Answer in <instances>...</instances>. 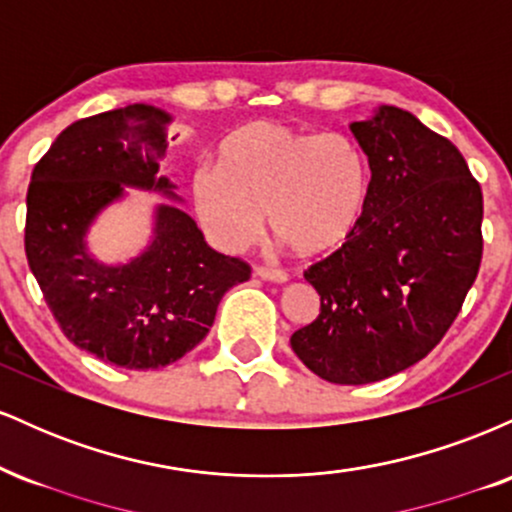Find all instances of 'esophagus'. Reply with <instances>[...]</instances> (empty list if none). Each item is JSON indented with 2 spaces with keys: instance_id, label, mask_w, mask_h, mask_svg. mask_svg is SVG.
Returning a JSON list of instances; mask_svg holds the SVG:
<instances>
[{
  "instance_id": "esophagus-1",
  "label": "esophagus",
  "mask_w": 512,
  "mask_h": 512,
  "mask_svg": "<svg viewBox=\"0 0 512 512\" xmlns=\"http://www.w3.org/2000/svg\"><path fill=\"white\" fill-rule=\"evenodd\" d=\"M255 274L260 276V279L276 281V284H284V281L289 279V274H286L284 269H279V267H262V264H255Z\"/></svg>"
}]
</instances>
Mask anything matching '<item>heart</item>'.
<instances>
[{
  "label": "heart",
  "instance_id": "heart-1",
  "mask_svg": "<svg viewBox=\"0 0 512 512\" xmlns=\"http://www.w3.org/2000/svg\"><path fill=\"white\" fill-rule=\"evenodd\" d=\"M370 166L354 137L252 122L219 151V168L199 166L192 202L207 236L243 250L272 231L301 255H327L354 236L368 204Z\"/></svg>",
  "mask_w": 512,
  "mask_h": 512
}]
</instances>
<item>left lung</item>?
Here are the masks:
<instances>
[{
    "mask_svg": "<svg viewBox=\"0 0 512 512\" xmlns=\"http://www.w3.org/2000/svg\"><path fill=\"white\" fill-rule=\"evenodd\" d=\"M351 132L368 156V204L354 236L305 279L320 313L291 334L327 383L366 385L428 356L479 274L484 197L450 139L383 108Z\"/></svg>",
    "mask_w": 512,
    "mask_h": 512,
    "instance_id": "8db88e82",
    "label": "left lung"
}]
</instances>
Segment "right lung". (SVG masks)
<instances>
[{
    "label": "right lung",
    "mask_w": 512,
    "mask_h": 512,
    "mask_svg": "<svg viewBox=\"0 0 512 512\" xmlns=\"http://www.w3.org/2000/svg\"><path fill=\"white\" fill-rule=\"evenodd\" d=\"M173 115L134 103L84 117L35 163L26 195V257L69 342L113 366L154 370L207 337L223 293L250 279V264L211 250L185 211L161 204L154 240L137 260L105 267L84 236L122 185L173 197L156 178Z\"/></svg>",
    "instance_id": "add662e5"
}]
</instances>
